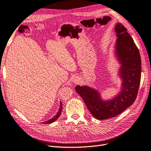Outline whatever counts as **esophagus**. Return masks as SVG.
I'll return each instance as SVG.
<instances>
[{
  "mask_svg": "<svg viewBox=\"0 0 151 151\" xmlns=\"http://www.w3.org/2000/svg\"><path fill=\"white\" fill-rule=\"evenodd\" d=\"M79 78L78 77H77V76H75V77H73V83H77L79 81Z\"/></svg>",
  "mask_w": 151,
  "mask_h": 151,
  "instance_id": "34e87169",
  "label": "esophagus"
}]
</instances>
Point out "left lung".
<instances>
[{
	"label": "left lung",
	"mask_w": 151,
	"mask_h": 151,
	"mask_svg": "<svg viewBox=\"0 0 151 151\" xmlns=\"http://www.w3.org/2000/svg\"><path fill=\"white\" fill-rule=\"evenodd\" d=\"M114 55L120 64L118 76L120 91L114 98L103 99L96 89L77 85L76 93L82 98L91 114L99 120L110 119L123 112L136 99L141 77V60L139 50L127 29L120 23L115 26Z\"/></svg>",
	"instance_id": "obj_1"
}]
</instances>
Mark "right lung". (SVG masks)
<instances>
[{"label": "right lung", "mask_w": 151, "mask_h": 151, "mask_svg": "<svg viewBox=\"0 0 151 151\" xmlns=\"http://www.w3.org/2000/svg\"><path fill=\"white\" fill-rule=\"evenodd\" d=\"M60 107H59V109H58V111L57 112V114L55 115L53 118H52V119H50L47 121H45L43 122V124H50V123H52V122H55L56 120H57L59 116H60L61 113V111H62V108H63V106H62V103H61V102L60 101Z\"/></svg>", "instance_id": "obj_1"}]
</instances>
